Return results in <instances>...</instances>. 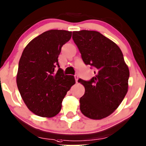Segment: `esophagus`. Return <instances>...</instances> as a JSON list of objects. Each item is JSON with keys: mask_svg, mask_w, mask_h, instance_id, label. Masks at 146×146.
Wrapping results in <instances>:
<instances>
[{"mask_svg": "<svg viewBox=\"0 0 146 146\" xmlns=\"http://www.w3.org/2000/svg\"><path fill=\"white\" fill-rule=\"evenodd\" d=\"M74 78H75V80H76V82H78V76L77 74L74 75Z\"/></svg>", "mask_w": 146, "mask_h": 146, "instance_id": "esophagus-1", "label": "esophagus"}]
</instances>
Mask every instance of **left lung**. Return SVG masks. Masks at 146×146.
Masks as SVG:
<instances>
[{
  "label": "left lung",
  "mask_w": 146,
  "mask_h": 146,
  "mask_svg": "<svg viewBox=\"0 0 146 146\" xmlns=\"http://www.w3.org/2000/svg\"><path fill=\"white\" fill-rule=\"evenodd\" d=\"M72 39L83 62L95 68L90 80L79 79L85 88L80 109L92 119L105 118L117 109L128 90L129 70L116 43L95 31H73Z\"/></svg>",
  "instance_id": "left-lung-1"
}]
</instances>
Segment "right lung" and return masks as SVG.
<instances>
[{
  "label": "right lung",
  "mask_w": 146,
  "mask_h": 146,
  "mask_svg": "<svg viewBox=\"0 0 146 146\" xmlns=\"http://www.w3.org/2000/svg\"><path fill=\"white\" fill-rule=\"evenodd\" d=\"M71 37V31H47L30 41L22 53L17 84L28 109L38 116L58 114L64 96L75 84L74 76L64 74L58 59L62 47Z\"/></svg>",
  "instance_id": "1"
}]
</instances>
